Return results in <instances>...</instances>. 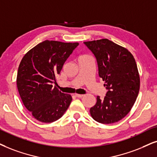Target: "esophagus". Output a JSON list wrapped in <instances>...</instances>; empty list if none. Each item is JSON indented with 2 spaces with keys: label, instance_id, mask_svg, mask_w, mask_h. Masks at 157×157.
I'll use <instances>...</instances> for the list:
<instances>
[{
  "label": "esophagus",
  "instance_id": "34e87169",
  "mask_svg": "<svg viewBox=\"0 0 157 157\" xmlns=\"http://www.w3.org/2000/svg\"><path fill=\"white\" fill-rule=\"evenodd\" d=\"M75 97H77V98H82V97L84 96V95H82V94H75Z\"/></svg>",
  "mask_w": 157,
  "mask_h": 157
}]
</instances>
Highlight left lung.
Instances as JSON below:
<instances>
[{
	"instance_id": "1",
	"label": "left lung",
	"mask_w": 157,
	"mask_h": 157,
	"mask_svg": "<svg viewBox=\"0 0 157 157\" xmlns=\"http://www.w3.org/2000/svg\"><path fill=\"white\" fill-rule=\"evenodd\" d=\"M96 59L98 75L108 90L103 99L90 109L99 123L112 124L124 118L131 110L140 89V77L132 53L108 39L84 42Z\"/></svg>"
}]
</instances>
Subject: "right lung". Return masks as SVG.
Masks as SVG:
<instances>
[{
  "instance_id": "obj_1",
  "label": "right lung",
  "mask_w": 157,
  "mask_h": 157,
  "mask_svg": "<svg viewBox=\"0 0 157 157\" xmlns=\"http://www.w3.org/2000/svg\"><path fill=\"white\" fill-rule=\"evenodd\" d=\"M78 43L45 40L29 50L21 59L17 77L18 91L27 110L40 122L58 120L72 101L53 83Z\"/></svg>"
}]
</instances>
